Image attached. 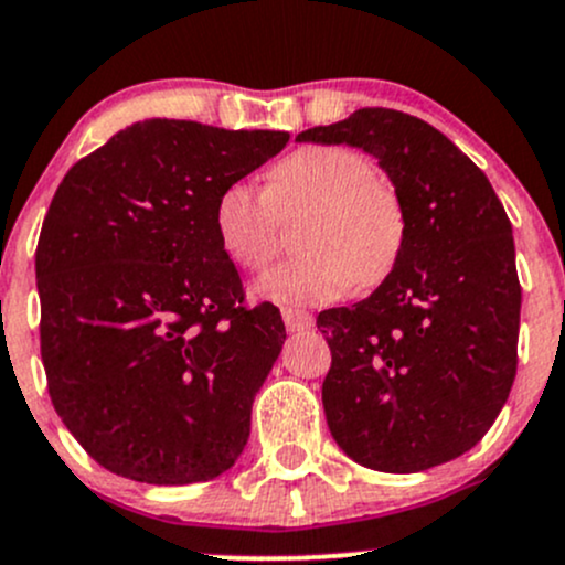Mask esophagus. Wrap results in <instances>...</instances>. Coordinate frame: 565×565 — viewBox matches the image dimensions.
Listing matches in <instances>:
<instances>
[{
	"label": "esophagus",
	"mask_w": 565,
	"mask_h": 565,
	"mask_svg": "<svg viewBox=\"0 0 565 565\" xmlns=\"http://www.w3.org/2000/svg\"><path fill=\"white\" fill-rule=\"evenodd\" d=\"M281 317H284V324H287V330H292V333H303V330L315 328V317H311L309 311H303V309H292V306H284Z\"/></svg>",
	"instance_id": "obj_1"
}]
</instances>
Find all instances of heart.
<instances>
[{"label":"heart","mask_w":565,"mask_h":565,"mask_svg":"<svg viewBox=\"0 0 565 565\" xmlns=\"http://www.w3.org/2000/svg\"><path fill=\"white\" fill-rule=\"evenodd\" d=\"M311 207L300 230L298 259L256 284L262 295L330 303L347 289L377 287L404 243V210L377 169L350 147L311 145L289 152L259 191L237 180L215 202L221 248L237 267L262 273L281 250V218Z\"/></svg>","instance_id":"1"}]
</instances>
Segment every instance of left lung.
<instances>
[{"mask_svg": "<svg viewBox=\"0 0 565 565\" xmlns=\"http://www.w3.org/2000/svg\"><path fill=\"white\" fill-rule=\"evenodd\" d=\"M298 141L372 152L404 210L388 278L352 309L317 317L330 347V435L347 457L383 472L461 457L516 377L522 287L498 193L451 139L393 108H358Z\"/></svg>", "mask_w": 565, "mask_h": 565, "instance_id": "left-lung-1", "label": "left lung"}]
</instances>
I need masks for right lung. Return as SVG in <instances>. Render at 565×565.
Returning <instances> with one entry per match:
<instances>
[{"label":"right lung","mask_w":565,"mask_h":565,"mask_svg":"<svg viewBox=\"0 0 565 565\" xmlns=\"http://www.w3.org/2000/svg\"><path fill=\"white\" fill-rule=\"evenodd\" d=\"M287 141L145 119L56 188L35 250L40 355L56 415L106 470L172 487L241 457L287 333L276 306H246L215 202Z\"/></svg>","instance_id":"obj_1"}]
</instances>
